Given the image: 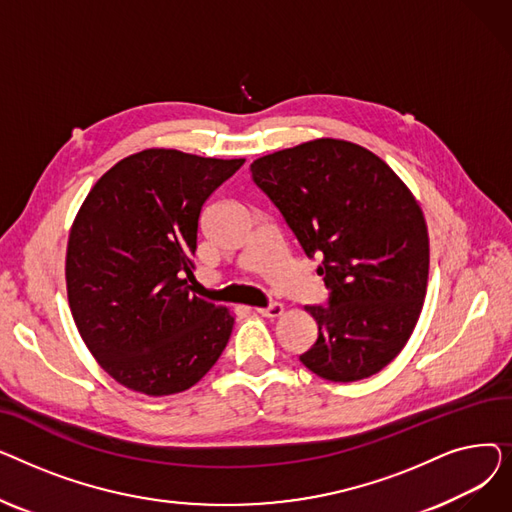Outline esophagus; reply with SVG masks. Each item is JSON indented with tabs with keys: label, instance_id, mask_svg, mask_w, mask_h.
<instances>
[{
	"label": "esophagus",
	"instance_id": "obj_1",
	"mask_svg": "<svg viewBox=\"0 0 512 512\" xmlns=\"http://www.w3.org/2000/svg\"><path fill=\"white\" fill-rule=\"evenodd\" d=\"M282 311H284L282 303H276V301H272L267 307H259V309H257V313L263 315V317H280Z\"/></svg>",
	"mask_w": 512,
	"mask_h": 512
}]
</instances>
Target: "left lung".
Here are the masks:
<instances>
[{"mask_svg": "<svg viewBox=\"0 0 512 512\" xmlns=\"http://www.w3.org/2000/svg\"><path fill=\"white\" fill-rule=\"evenodd\" d=\"M251 178L317 257L328 305H307L317 340L301 363L330 382L384 369L419 319L429 240L415 197L378 155L317 139L255 159Z\"/></svg>", "mask_w": 512, "mask_h": 512, "instance_id": "left-lung-1", "label": "left lung"}]
</instances>
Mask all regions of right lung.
Masks as SVG:
<instances>
[{"label": "right lung", "mask_w": 512, "mask_h": 512, "mask_svg": "<svg viewBox=\"0 0 512 512\" xmlns=\"http://www.w3.org/2000/svg\"><path fill=\"white\" fill-rule=\"evenodd\" d=\"M245 159L176 149L124 157L91 188L70 230L66 284L74 324L122 386L168 396L220 359L234 317L193 294L201 209Z\"/></svg>", "instance_id": "add662e5"}]
</instances>
